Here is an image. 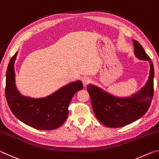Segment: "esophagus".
Here are the masks:
<instances>
[{
    "mask_svg": "<svg viewBox=\"0 0 159 159\" xmlns=\"http://www.w3.org/2000/svg\"><path fill=\"white\" fill-rule=\"evenodd\" d=\"M82 81H83L84 87H86V86H87L91 82V79L88 77H85V78H83V79H82Z\"/></svg>",
    "mask_w": 159,
    "mask_h": 159,
    "instance_id": "obj_1",
    "label": "esophagus"
}]
</instances>
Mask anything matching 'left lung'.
Wrapping results in <instances>:
<instances>
[{
	"label": "left lung",
	"instance_id": "obj_1",
	"mask_svg": "<svg viewBox=\"0 0 159 159\" xmlns=\"http://www.w3.org/2000/svg\"><path fill=\"white\" fill-rule=\"evenodd\" d=\"M134 52L141 60L150 64L149 76L145 85L128 98H116L94 85L87 87L96 118L107 127L120 128L138 120L149 109L154 95V65L144 48L133 41Z\"/></svg>",
	"mask_w": 159,
	"mask_h": 159
}]
</instances>
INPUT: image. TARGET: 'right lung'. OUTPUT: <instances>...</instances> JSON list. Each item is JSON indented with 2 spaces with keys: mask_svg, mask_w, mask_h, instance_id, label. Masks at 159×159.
I'll use <instances>...</instances> for the list:
<instances>
[{
  "mask_svg": "<svg viewBox=\"0 0 159 159\" xmlns=\"http://www.w3.org/2000/svg\"><path fill=\"white\" fill-rule=\"evenodd\" d=\"M17 54L10 59L5 81V97L12 114L26 125L38 130H51L60 127L68 117L72 98L83 89L82 82H72L43 98L23 96L15 85L14 64Z\"/></svg>",
  "mask_w": 159,
  "mask_h": 159,
  "instance_id": "add662e5",
  "label": "right lung"
}]
</instances>
